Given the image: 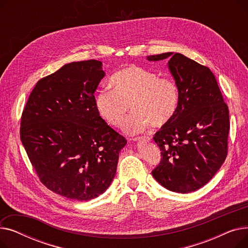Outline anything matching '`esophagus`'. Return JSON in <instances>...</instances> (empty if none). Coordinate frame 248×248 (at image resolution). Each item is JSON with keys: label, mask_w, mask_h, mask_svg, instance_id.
<instances>
[{"label": "esophagus", "mask_w": 248, "mask_h": 248, "mask_svg": "<svg viewBox=\"0 0 248 248\" xmlns=\"http://www.w3.org/2000/svg\"><path fill=\"white\" fill-rule=\"evenodd\" d=\"M134 140H144V141H150L151 138L150 137H139V138H135L133 139Z\"/></svg>", "instance_id": "esophagus-1"}]
</instances>
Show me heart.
I'll return each instance as SVG.
<instances>
[{
    "instance_id": "1",
    "label": "heart",
    "mask_w": 248,
    "mask_h": 248,
    "mask_svg": "<svg viewBox=\"0 0 248 248\" xmlns=\"http://www.w3.org/2000/svg\"><path fill=\"white\" fill-rule=\"evenodd\" d=\"M113 89L104 87L95 95V108L102 120L113 127H121L129 111L133 115L124 124V132L136 135L145 132L152 124L160 127L177 112L180 91L175 80L139 66H129L111 77Z\"/></svg>"
}]
</instances>
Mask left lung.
I'll return each mask as SVG.
<instances>
[{
    "instance_id": "1",
    "label": "left lung",
    "mask_w": 248,
    "mask_h": 248,
    "mask_svg": "<svg viewBox=\"0 0 248 248\" xmlns=\"http://www.w3.org/2000/svg\"><path fill=\"white\" fill-rule=\"evenodd\" d=\"M147 58H170L168 66L180 91L176 114L154 136L162 159L152 175L170 191H196L213 178L226 159L228 107L207 66L173 52Z\"/></svg>"
}]
</instances>
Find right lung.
Instances as JSON below:
<instances>
[{"label": "right lung", "mask_w": 248, "mask_h": 248, "mask_svg": "<svg viewBox=\"0 0 248 248\" xmlns=\"http://www.w3.org/2000/svg\"><path fill=\"white\" fill-rule=\"evenodd\" d=\"M101 64L72 62L41 78L22 112L21 140L39 180L72 200L96 198L109 187L126 144L95 108Z\"/></svg>", "instance_id": "add662e5"}]
</instances>
